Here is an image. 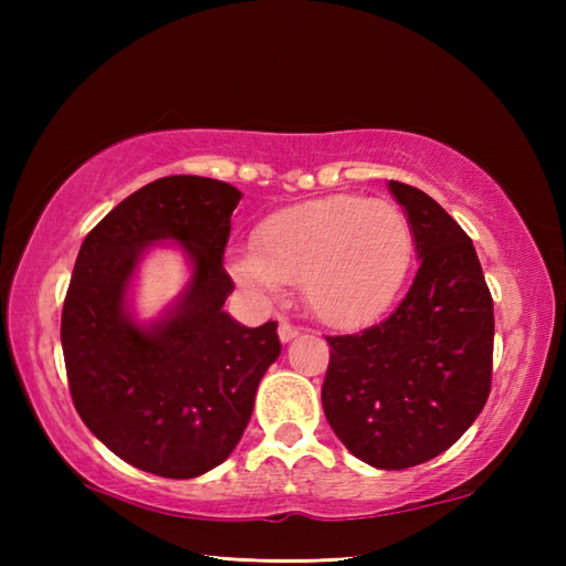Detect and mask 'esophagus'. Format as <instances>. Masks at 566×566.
<instances>
[{"label":"esophagus","instance_id":"1","mask_svg":"<svg viewBox=\"0 0 566 566\" xmlns=\"http://www.w3.org/2000/svg\"><path fill=\"white\" fill-rule=\"evenodd\" d=\"M276 333H280V340H282V343H290V340H294L296 335L302 333V331H298L296 326H292L290 321H282V323H280V331H276Z\"/></svg>","mask_w":566,"mask_h":566}]
</instances>
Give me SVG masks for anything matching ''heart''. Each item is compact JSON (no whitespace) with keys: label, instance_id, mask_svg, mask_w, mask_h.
<instances>
[{"label":"heart","instance_id":"obj_1","mask_svg":"<svg viewBox=\"0 0 566 566\" xmlns=\"http://www.w3.org/2000/svg\"><path fill=\"white\" fill-rule=\"evenodd\" d=\"M413 231L384 199L333 195L270 213L255 248L231 255V272L262 294L302 280L311 314L355 328L387 311L411 270Z\"/></svg>","mask_w":566,"mask_h":566}]
</instances>
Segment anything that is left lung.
Returning a JSON list of instances; mask_svg holds the SVG:
<instances>
[{
	"label": "left lung",
	"instance_id": "8db88e82",
	"mask_svg": "<svg viewBox=\"0 0 566 566\" xmlns=\"http://www.w3.org/2000/svg\"><path fill=\"white\" fill-rule=\"evenodd\" d=\"M420 268L394 314L328 338L323 411L357 460L406 469L464 436L489 399L494 302L472 240L426 191L389 182Z\"/></svg>",
	"mask_w": 566,
	"mask_h": 566
}]
</instances>
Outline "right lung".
<instances>
[{
	"instance_id": "add662e5",
	"label": "right lung",
	"mask_w": 566,
	"mask_h": 566,
	"mask_svg": "<svg viewBox=\"0 0 566 566\" xmlns=\"http://www.w3.org/2000/svg\"><path fill=\"white\" fill-rule=\"evenodd\" d=\"M240 191L172 175L140 187L84 238L67 286L60 340L72 403L124 462L167 479L219 467L243 438L264 371L282 353L276 323L248 328L223 304V270ZM175 242L186 290L140 324L129 286L153 247Z\"/></svg>"
}]
</instances>
